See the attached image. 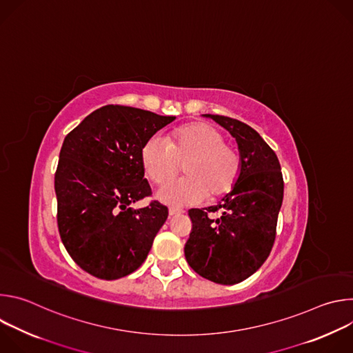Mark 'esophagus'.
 Returning a JSON list of instances; mask_svg holds the SVG:
<instances>
[{
    "label": "esophagus",
    "instance_id": "esophagus-1",
    "mask_svg": "<svg viewBox=\"0 0 353 353\" xmlns=\"http://www.w3.org/2000/svg\"><path fill=\"white\" fill-rule=\"evenodd\" d=\"M181 214H183V211H180V210H174V208H170V210H169V216H170V218L179 216V215H181Z\"/></svg>",
    "mask_w": 353,
    "mask_h": 353
}]
</instances>
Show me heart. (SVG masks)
<instances>
[{
    "mask_svg": "<svg viewBox=\"0 0 353 353\" xmlns=\"http://www.w3.org/2000/svg\"><path fill=\"white\" fill-rule=\"evenodd\" d=\"M225 142L216 127L192 123L169 138L161 134L148 138L141 149V166L157 185H166L184 165L185 177L161 190L158 196L173 207L196 205L207 196L216 199L229 194L239 180L240 157Z\"/></svg>",
    "mask_w": 353,
    "mask_h": 353,
    "instance_id": "heart-1",
    "label": "heart"
}]
</instances>
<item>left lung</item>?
Segmentation results:
<instances>
[{
	"mask_svg": "<svg viewBox=\"0 0 353 353\" xmlns=\"http://www.w3.org/2000/svg\"><path fill=\"white\" fill-rule=\"evenodd\" d=\"M204 116L236 139L241 170L236 185L221 203L188 211L192 229L184 256L198 275L215 283L234 285L253 275L271 253L283 179L275 152L254 128L225 116ZM210 212L221 215L212 220Z\"/></svg>",
	"mask_w": 353,
	"mask_h": 353,
	"instance_id": "8db88e82",
	"label": "left lung"
}]
</instances>
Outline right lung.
<instances>
[{"label":"right lung","instance_id":"right-lung-1","mask_svg":"<svg viewBox=\"0 0 353 353\" xmlns=\"http://www.w3.org/2000/svg\"><path fill=\"white\" fill-rule=\"evenodd\" d=\"M174 116L108 105L94 110L64 139L54 177L57 223L71 259L88 274L113 281L142 265L168 219L143 179L141 149Z\"/></svg>","mask_w":353,"mask_h":353}]
</instances>
